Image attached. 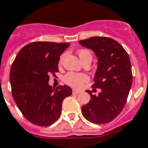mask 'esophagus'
<instances>
[{"label": "esophagus", "instance_id": "34e87169", "mask_svg": "<svg viewBox=\"0 0 148 148\" xmlns=\"http://www.w3.org/2000/svg\"><path fill=\"white\" fill-rule=\"evenodd\" d=\"M72 92H73V94H78V93L80 92V90H77V89H73Z\"/></svg>", "mask_w": 148, "mask_h": 148}]
</instances>
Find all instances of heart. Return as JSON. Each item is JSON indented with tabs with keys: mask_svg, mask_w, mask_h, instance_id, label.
Listing matches in <instances>:
<instances>
[{
	"mask_svg": "<svg viewBox=\"0 0 148 148\" xmlns=\"http://www.w3.org/2000/svg\"><path fill=\"white\" fill-rule=\"evenodd\" d=\"M79 58L83 63L86 61L91 62L92 59V55L89 50L86 49H80L77 51ZM64 55H62L59 59V64L62 63ZM89 80V77L85 74L81 73H75V72H68L64 76V81L65 84L72 87H80L84 83Z\"/></svg>",
	"mask_w": 148,
	"mask_h": 148,
	"instance_id": "b5f03b06",
	"label": "heart"
}]
</instances>
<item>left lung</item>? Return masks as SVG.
<instances>
[{"mask_svg":"<svg viewBox=\"0 0 148 148\" xmlns=\"http://www.w3.org/2000/svg\"><path fill=\"white\" fill-rule=\"evenodd\" d=\"M79 43L96 55L98 68L92 87L101 90L98 95L86 90L91 99L82 107V114L92 123H107L116 118L126 105L132 84L130 57L123 47L112 38L92 37L80 40Z\"/></svg>","mask_w":148,"mask_h":148,"instance_id":"8db88e82","label":"left lung"}]
</instances>
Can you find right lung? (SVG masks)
Returning <instances> with one entry per match:
<instances>
[{
	"label": "right lung",
	"mask_w": 148,
	"mask_h": 148,
	"mask_svg": "<svg viewBox=\"0 0 148 148\" xmlns=\"http://www.w3.org/2000/svg\"><path fill=\"white\" fill-rule=\"evenodd\" d=\"M69 43L37 41L25 46L11 66L10 80L17 107L29 122L39 126L52 125L60 116L68 86L56 89L49 85V75L59 72L61 54Z\"/></svg>",
	"instance_id": "1"
}]
</instances>
